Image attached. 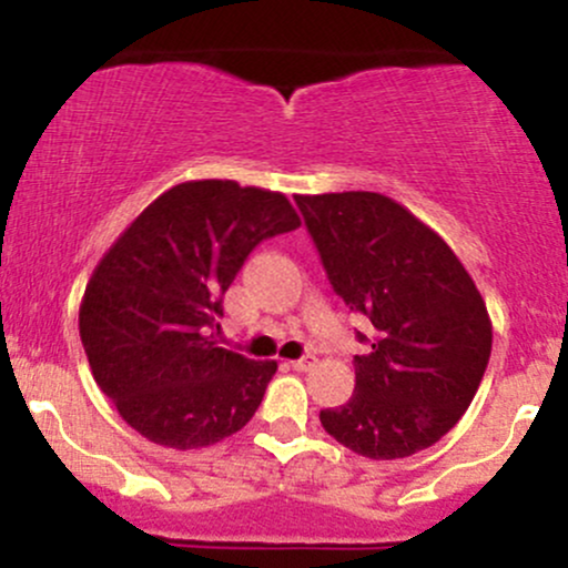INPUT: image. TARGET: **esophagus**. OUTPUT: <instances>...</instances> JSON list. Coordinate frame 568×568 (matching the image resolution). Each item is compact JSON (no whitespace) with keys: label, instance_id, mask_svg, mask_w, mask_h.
Instances as JSON below:
<instances>
[{"label":"esophagus","instance_id":"esophagus-1","mask_svg":"<svg viewBox=\"0 0 568 568\" xmlns=\"http://www.w3.org/2000/svg\"><path fill=\"white\" fill-rule=\"evenodd\" d=\"M312 366H315V355H304L298 357V361H291L293 371H310Z\"/></svg>","mask_w":568,"mask_h":568}]
</instances>
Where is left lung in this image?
<instances>
[{
    "label": "left lung",
    "instance_id": "1",
    "mask_svg": "<svg viewBox=\"0 0 568 568\" xmlns=\"http://www.w3.org/2000/svg\"><path fill=\"white\" fill-rule=\"evenodd\" d=\"M331 285L374 325L355 395L321 410L325 433L368 459H403L462 419L491 355L473 277L427 224L376 192L296 194Z\"/></svg>",
    "mask_w": 568,
    "mask_h": 568
}]
</instances>
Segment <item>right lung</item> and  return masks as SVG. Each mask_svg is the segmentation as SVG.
Returning <instances> with one entry per match:
<instances>
[{"mask_svg": "<svg viewBox=\"0 0 568 568\" xmlns=\"http://www.w3.org/2000/svg\"><path fill=\"white\" fill-rule=\"evenodd\" d=\"M296 226L285 194L186 181L109 247L84 288L80 336L98 387L135 433L186 452L251 422L277 363L216 347L213 328L247 253Z\"/></svg>", "mask_w": 568, "mask_h": 568, "instance_id": "add662e5", "label": "right lung"}]
</instances>
